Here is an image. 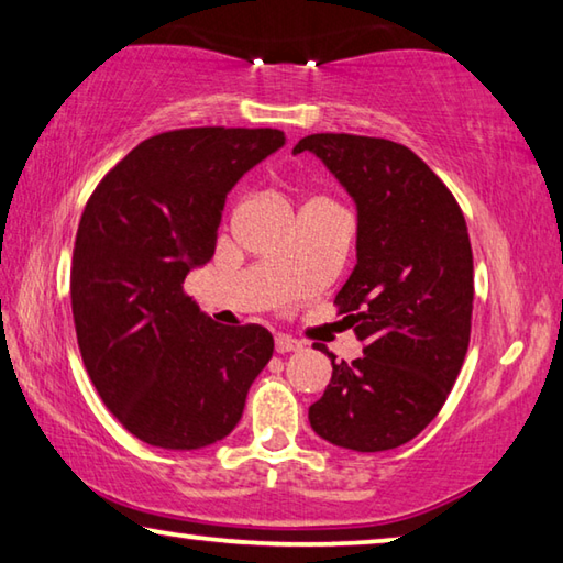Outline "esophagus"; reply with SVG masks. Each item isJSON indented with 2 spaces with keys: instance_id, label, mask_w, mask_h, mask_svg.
Instances as JSON below:
<instances>
[{
  "instance_id": "esophagus-1",
  "label": "esophagus",
  "mask_w": 563,
  "mask_h": 563,
  "mask_svg": "<svg viewBox=\"0 0 563 563\" xmlns=\"http://www.w3.org/2000/svg\"><path fill=\"white\" fill-rule=\"evenodd\" d=\"M302 350V342L292 340L288 334H278L275 336V352L278 354H288V352H300Z\"/></svg>"
}]
</instances>
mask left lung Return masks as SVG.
<instances>
[{
  "label": "left lung",
  "instance_id": "1",
  "mask_svg": "<svg viewBox=\"0 0 563 563\" xmlns=\"http://www.w3.org/2000/svg\"><path fill=\"white\" fill-rule=\"evenodd\" d=\"M356 207V265L334 302L364 342L310 406L322 441L382 453L441 411L465 362L473 320V251L453 194L426 162L382 137H302Z\"/></svg>",
  "mask_w": 563,
  "mask_h": 563
}]
</instances>
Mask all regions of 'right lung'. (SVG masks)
Here are the masks:
<instances>
[{
    "mask_svg": "<svg viewBox=\"0 0 563 563\" xmlns=\"http://www.w3.org/2000/svg\"><path fill=\"white\" fill-rule=\"evenodd\" d=\"M283 145L285 132L271 128L162 132L86 203L70 268L80 356L142 443L199 451L223 441L271 362L265 327L213 322L181 285L211 261L229 191Z\"/></svg>",
    "mask_w": 563,
    "mask_h": 563,
    "instance_id": "add662e5",
    "label": "right lung"
}]
</instances>
